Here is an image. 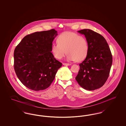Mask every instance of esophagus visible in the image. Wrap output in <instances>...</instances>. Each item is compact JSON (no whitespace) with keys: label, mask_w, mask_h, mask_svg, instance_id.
<instances>
[{"label":"esophagus","mask_w":126,"mask_h":126,"mask_svg":"<svg viewBox=\"0 0 126 126\" xmlns=\"http://www.w3.org/2000/svg\"><path fill=\"white\" fill-rule=\"evenodd\" d=\"M63 65L64 66H70L71 65L70 64H68V63H63Z\"/></svg>","instance_id":"obj_1"}]
</instances>
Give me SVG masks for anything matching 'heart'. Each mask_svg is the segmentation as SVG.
<instances>
[{"label":"heart","instance_id":"1","mask_svg":"<svg viewBox=\"0 0 126 126\" xmlns=\"http://www.w3.org/2000/svg\"><path fill=\"white\" fill-rule=\"evenodd\" d=\"M57 42L52 44L51 49L54 57L58 60L62 59L66 52L68 53L67 60L68 61L80 62L87 55L89 48L87 40L77 33L64 32L58 37Z\"/></svg>","mask_w":126,"mask_h":126}]
</instances>
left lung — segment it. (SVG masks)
Masks as SVG:
<instances>
[{
    "label": "left lung",
    "mask_w": 126,
    "mask_h": 126,
    "mask_svg": "<svg viewBox=\"0 0 126 126\" xmlns=\"http://www.w3.org/2000/svg\"><path fill=\"white\" fill-rule=\"evenodd\" d=\"M84 34L88 44L85 59L79 64L76 79L84 89L95 90L102 86L109 76L112 63L110 48L105 38L90 29L78 31Z\"/></svg>",
    "instance_id": "obj_1"
}]
</instances>
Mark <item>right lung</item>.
<instances>
[{"label": "right lung", "instance_id": "1", "mask_svg": "<svg viewBox=\"0 0 126 126\" xmlns=\"http://www.w3.org/2000/svg\"><path fill=\"white\" fill-rule=\"evenodd\" d=\"M58 35L55 29L25 36L14 50V69L21 83L31 90L46 89L54 80L62 63L51 52Z\"/></svg>", "mask_w": 126, "mask_h": 126}]
</instances>
